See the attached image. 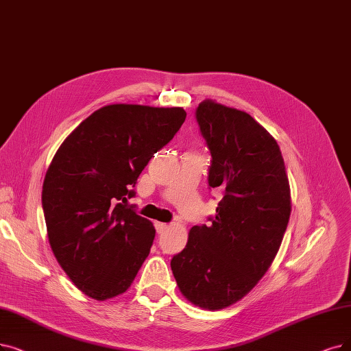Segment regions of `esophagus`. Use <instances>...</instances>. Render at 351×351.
Instances as JSON below:
<instances>
[{
	"label": "esophagus",
	"mask_w": 351,
	"mask_h": 351,
	"mask_svg": "<svg viewBox=\"0 0 351 351\" xmlns=\"http://www.w3.org/2000/svg\"><path fill=\"white\" fill-rule=\"evenodd\" d=\"M168 229V224L167 223H161V221H157L156 223V230H157V233H162V232H165Z\"/></svg>",
	"instance_id": "obj_1"
}]
</instances>
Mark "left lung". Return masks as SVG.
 <instances>
[{
    "instance_id": "left-lung-1",
    "label": "left lung",
    "mask_w": 351,
    "mask_h": 351,
    "mask_svg": "<svg viewBox=\"0 0 351 351\" xmlns=\"http://www.w3.org/2000/svg\"><path fill=\"white\" fill-rule=\"evenodd\" d=\"M212 156L208 189L221 193L208 224L193 226L171 259L183 295L204 310H221L254 288L284 239L291 194L281 149L243 110L204 101L195 109Z\"/></svg>"
}]
</instances>
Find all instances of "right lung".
I'll return each instance as SVG.
<instances>
[{
	"mask_svg": "<svg viewBox=\"0 0 351 351\" xmlns=\"http://www.w3.org/2000/svg\"><path fill=\"white\" fill-rule=\"evenodd\" d=\"M186 117L183 108L108 105L56 152L41 193L49 242L63 271L88 297L121 295L148 256L156 229L128 200L148 161Z\"/></svg>",
	"mask_w": 351,
	"mask_h": 351,
	"instance_id": "1",
	"label": "right lung"
}]
</instances>
